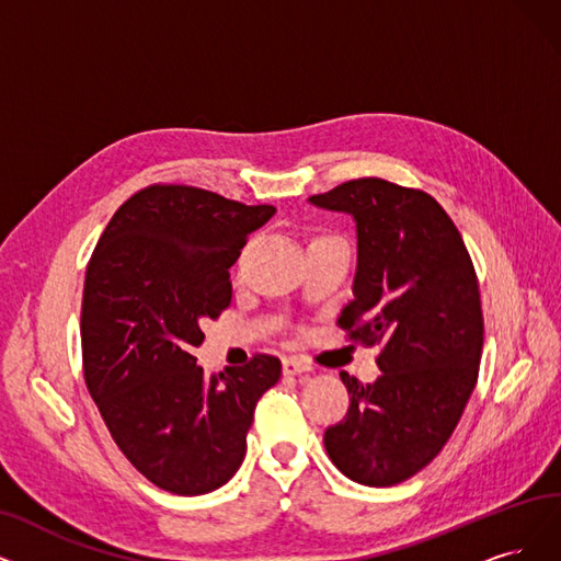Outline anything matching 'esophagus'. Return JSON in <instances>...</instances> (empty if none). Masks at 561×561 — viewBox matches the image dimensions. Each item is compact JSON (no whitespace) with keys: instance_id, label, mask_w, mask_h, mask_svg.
Returning <instances> with one entry per match:
<instances>
[{"instance_id":"34e87169","label":"esophagus","mask_w":561,"mask_h":561,"mask_svg":"<svg viewBox=\"0 0 561 561\" xmlns=\"http://www.w3.org/2000/svg\"><path fill=\"white\" fill-rule=\"evenodd\" d=\"M310 366L304 364L301 358H295V356H287L283 358V373L285 375H301V373H308Z\"/></svg>"}]
</instances>
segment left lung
<instances>
[{"mask_svg":"<svg viewBox=\"0 0 561 561\" xmlns=\"http://www.w3.org/2000/svg\"><path fill=\"white\" fill-rule=\"evenodd\" d=\"M308 203L352 216L354 299L339 320L379 345L375 382L341 373L347 416L324 433L331 462L364 485L387 488L428 465L462 416L479 377V283L454 220L428 193L354 179Z\"/></svg>","mask_w":561,"mask_h":561,"instance_id":"8db88e82","label":"left lung"}]
</instances>
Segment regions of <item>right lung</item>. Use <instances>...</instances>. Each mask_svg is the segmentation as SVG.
I'll list each match as a JSON object with an SVG mask.
<instances>
[{
  "mask_svg": "<svg viewBox=\"0 0 561 561\" xmlns=\"http://www.w3.org/2000/svg\"><path fill=\"white\" fill-rule=\"evenodd\" d=\"M274 214L203 188L149 186L110 218L89 260L87 389L130 465L172 495H205L234 477L257 400L280 379L268 354L209 379L193 356L199 322L230 306L228 268L245 237Z\"/></svg>",
  "mask_w": 561,
  "mask_h": 561,
  "instance_id": "right-lung-1",
  "label": "right lung"
}]
</instances>
